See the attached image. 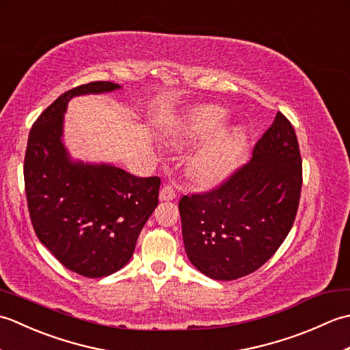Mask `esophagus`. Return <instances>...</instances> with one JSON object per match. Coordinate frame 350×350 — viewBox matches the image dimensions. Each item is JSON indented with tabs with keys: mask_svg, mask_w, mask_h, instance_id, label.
Returning a JSON list of instances; mask_svg holds the SVG:
<instances>
[{
	"mask_svg": "<svg viewBox=\"0 0 350 350\" xmlns=\"http://www.w3.org/2000/svg\"><path fill=\"white\" fill-rule=\"evenodd\" d=\"M177 197V192L174 189L173 185H163L161 192H159V198L162 202H170V200H174Z\"/></svg>",
	"mask_w": 350,
	"mask_h": 350,
	"instance_id": "obj_1",
	"label": "esophagus"
}]
</instances>
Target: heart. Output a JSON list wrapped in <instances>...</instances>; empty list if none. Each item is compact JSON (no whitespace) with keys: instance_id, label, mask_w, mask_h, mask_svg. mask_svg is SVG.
Returning <instances> with one entry per match:
<instances>
[{"instance_id":"obj_1","label":"heart","mask_w":350,"mask_h":350,"mask_svg":"<svg viewBox=\"0 0 350 350\" xmlns=\"http://www.w3.org/2000/svg\"><path fill=\"white\" fill-rule=\"evenodd\" d=\"M226 120V111L219 107H202L192 113L171 144L182 146L202 139L217 131ZM245 135L241 129L218 132L192 156L189 170L196 180L213 183L233 168L243 150Z\"/></svg>"}]
</instances>
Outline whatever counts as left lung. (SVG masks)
Here are the masks:
<instances>
[{
  "instance_id": "1",
  "label": "left lung",
  "mask_w": 350,
  "mask_h": 350,
  "mask_svg": "<svg viewBox=\"0 0 350 350\" xmlns=\"http://www.w3.org/2000/svg\"><path fill=\"white\" fill-rule=\"evenodd\" d=\"M301 187L298 138L286 116L277 113L248 163L218 188L180 198L183 243L191 263L219 281L257 271L292 228Z\"/></svg>"
}]
</instances>
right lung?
Wrapping results in <instances>:
<instances>
[{"mask_svg": "<svg viewBox=\"0 0 350 350\" xmlns=\"http://www.w3.org/2000/svg\"><path fill=\"white\" fill-rule=\"evenodd\" d=\"M117 88L109 81H94L63 93L34 122L24 161L37 237L64 267L88 278L107 277L129 262L159 197V177H137L109 163L75 162L63 144L69 100Z\"/></svg>", "mask_w": 350, "mask_h": 350, "instance_id": "right-lung-1", "label": "right lung"}]
</instances>
